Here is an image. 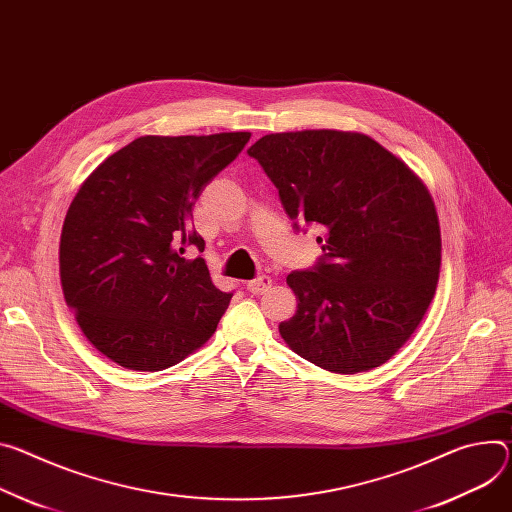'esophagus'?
I'll use <instances>...</instances> for the list:
<instances>
[{"instance_id": "34e87169", "label": "esophagus", "mask_w": 512, "mask_h": 512, "mask_svg": "<svg viewBox=\"0 0 512 512\" xmlns=\"http://www.w3.org/2000/svg\"><path fill=\"white\" fill-rule=\"evenodd\" d=\"M269 286H271V277L269 275H259V277H255V280H251L247 284V290L251 294H263Z\"/></svg>"}]
</instances>
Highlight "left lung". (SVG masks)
I'll list each match as a JSON object with an SVG mask.
<instances>
[{
  "label": "left lung",
  "instance_id": "1",
  "mask_svg": "<svg viewBox=\"0 0 512 512\" xmlns=\"http://www.w3.org/2000/svg\"><path fill=\"white\" fill-rule=\"evenodd\" d=\"M247 153L296 228L322 232L316 267L286 280L298 308L280 324L282 339L333 374L380 367L414 335L437 290L441 228L427 185L361 132H275Z\"/></svg>",
  "mask_w": 512,
  "mask_h": 512
}]
</instances>
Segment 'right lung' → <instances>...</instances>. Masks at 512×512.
<instances>
[{"label":"right lung","mask_w":512,"mask_h":512,"mask_svg":"<svg viewBox=\"0 0 512 512\" xmlns=\"http://www.w3.org/2000/svg\"><path fill=\"white\" fill-rule=\"evenodd\" d=\"M251 132L138 136L81 183L61 232L67 306L87 341L114 363L161 371L200 349L232 294L202 257L192 208Z\"/></svg>","instance_id":"1"}]
</instances>
